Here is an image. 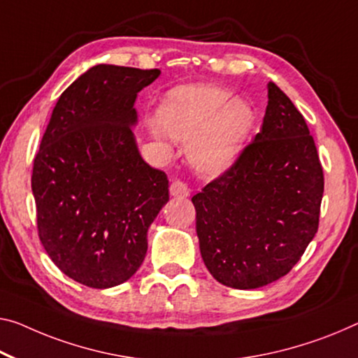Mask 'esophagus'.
<instances>
[{"label":"esophagus","instance_id":"34e87169","mask_svg":"<svg viewBox=\"0 0 358 358\" xmlns=\"http://www.w3.org/2000/svg\"><path fill=\"white\" fill-rule=\"evenodd\" d=\"M169 192H171L173 196H179V198H185L190 195L189 187H187V184L179 179H176L171 184V187H169Z\"/></svg>","mask_w":358,"mask_h":358}]
</instances>
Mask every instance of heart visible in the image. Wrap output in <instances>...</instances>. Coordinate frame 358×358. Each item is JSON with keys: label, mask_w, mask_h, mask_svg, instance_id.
<instances>
[{"label": "heart", "mask_w": 358, "mask_h": 358, "mask_svg": "<svg viewBox=\"0 0 358 358\" xmlns=\"http://www.w3.org/2000/svg\"><path fill=\"white\" fill-rule=\"evenodd\" d=\"M255 122L250 102L216 86L180 87L162 110L163 128L189 144L190 162L203 174H217L232 164Z\"/></svg>", "instance_id": "obj_1"}]
</instances>
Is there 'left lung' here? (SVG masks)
<instances>
[{
	"label": "left lung",
	"instance_id": "1",
	"mask_svg": "<svg viewBox=\"0 0 358 358\" xmlns=\"http://www.w3.org/2000/svg\"><path fill=\"white\" fill-rule=\"evenodd\" d=\"M262 129L232 166L192 196L203 262L219 283L266 287L287 275L318 230L323 168L307 123L268 83Z\"/></svg>",
	"mask_w": 358,
	"mask_h": 358
}]
</instances>
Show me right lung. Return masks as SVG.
<instances>
[{"label":"right lung","mask_w":358,"mask_h":358,"mask_svg":"<svg viewBox=\"0 0 358 358\" xmlns=\"http://www.w3.org/2000/svg\"><path fill=\"white\" fill-rule=\"evenodd\" d=\"M160 70L96 65L59 97L33 162L36 227L52 262L90 288L129 280L169 200L168 178L142 160L134 102Z\"/></svg>","instance_id":"add662e5"}]
</instances>
